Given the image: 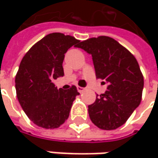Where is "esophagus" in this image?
I'll return each mask as SVG.
<instances>
[{
	"mask_svg": "<svg viewBox=\"0 0 158 158\" xmlns=\"http://www.w3.org/2000/svg\"><path fill=\"white\" fill-rule=\"evenodd\" d=\"M77 89H78V91H79V93H82L83 91H85V89H84V88H82V87H79V86L77 87Z\"/></svg>",
	"mask_w": 158,
	"mask_h": 158,
	"instance_id": "34e87169",
	"label": "esophagus"
}]
</instances>
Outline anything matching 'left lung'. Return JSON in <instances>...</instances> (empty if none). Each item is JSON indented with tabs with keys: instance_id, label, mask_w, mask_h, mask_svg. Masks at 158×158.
I'll use <instances>...</instances> for the list:
<instances>
[{
	"instance_id": "8db88e82",
	"label": "left lung",
	"mask_w": 158,
	"mask_h": 158,
	"mask_svg": "<svg viewBox=\"0 0 158 158\" xmlns=\"http://www.w3.org/2000/svg\"><path fill=\"white\" fill-rule=\"evenodd\" d=\"M77 48L91 55L96 78L108 83L107 90L89 105V118L102 130H114L127 121L141 102L143 77L138 62L109 36L89 38Z\"/></svg>"
}]
</instances>
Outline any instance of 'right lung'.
<instances>
[{"mask_svg":"<svg viewBox=\"0 0 158 158\" xmlns=\"http://www.w3.org/2000/svg\"><path fill=\"white\" fill-rule=\"evenodd\" d=\"M79 43L71 35L49 34L30 48L20 63L15 76L17 99L28 118L40 127L54 129L63 124L79 95L75 86L64 90L53 83L64 76L66 52Z\"/></svg>","mask_w":158,"mask_h":158,"instance_id":"1","label":"right lung"}]
</instances>
